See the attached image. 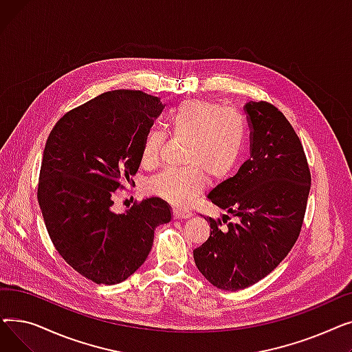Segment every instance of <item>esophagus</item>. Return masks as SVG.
<instances>
[{
    "label": "esophagus",
    "mask_w": 352,
    "mask_h": 352,
    "mask_svg": "<svg viewBox=\"0 0 352 352\" xmlns=\"http://www.w3.org/2000/svg\"><path fill=\"white\" fill-rule=\"evenodd\" d=\"M192 212L188 210H181V208H174V218L175 219H186V218H191Z\"/></svg>",
    "instance_id": "esophagus-1"
}]
</instances>
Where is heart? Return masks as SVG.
I'll list each match as a JSON object with an SVG mask.
<instances>
[{"mask_svg": "<svg viewBox=\"0 0 352 352\" xmlns=\"http://www.w3.org/2000/svg\"><path fill=\"white\" fill-rule=\"evenodd\" d=\"M168 126L174 137L188 140L182 170H165L148 182L150 191L175 207L187 206L211 179L228 177L241 161L248 144V126L244 117L234 109L206 100H187L173 108ZM165 137L153 129L142 144V162L160 161Z\"/></svg>", "mask_w": 352, "mask_h": 352, "instance_id": "b5f03b06", "label": "heart"}]
</instances>
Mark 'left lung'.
<instances>
[{
  "mask_svg": "<svg viewBox=\"0 0 352 352\" xmlns=\"http://www.w3.org/2000/svg\"><path fill=\"white\" fill-rule=\"evenodd\" d=\"M244 109L251 158L207 195L235 223L221 230L219 219L207 217L210 238L194 250L199 272L226 291L258 283L288 255L300 235L311 187L301 141L281 111L264 101H250Z\"/></svg>",
  "mask_w": 352,
  "mask_h": 352,
  "instance_id": "8db88e82",
  "label": "left lung"
}]
</instances>
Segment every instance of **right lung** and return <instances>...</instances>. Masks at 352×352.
Returning <instances> with one entry per match:
<instances>
[{"label":"right lung","mask_w":352,"mask_h":352,"mask_svg":"<svg viewBox=\"0 0 352 352\" xmlns=\"http://www.w3.org/2000/svg\"><path fill=\"white\" fill-rule=\"evenodd\" d=\"M162 108L142 91H108L67 113L47 140L38 182L47 231L64 260L96 284L133 275L153 248L155 228L173 219L168 202L157 197L113 211L116 190L138 171Z\"/></svg>","instance_id":"1"}]
</instances>
